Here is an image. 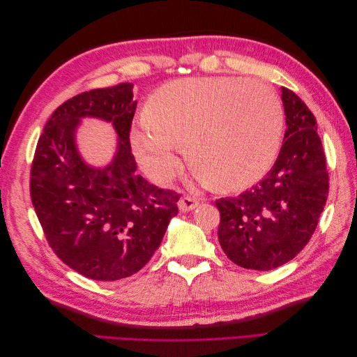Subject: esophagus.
<instances>
[{
  "label": "esophagus",
  "instance_id": "obj_1",
  "mask_svg": "<svg viewBox=\"0 0 357 357\" xmlns=\"http://www.w3.org/2000/svg\"><path fill=\"white\" fill-rule=\"evenodd\" d=\"M199 205V199L193 198L190 195H185L180 201H178V208L181 211H190L193 208H197Z\"/></svg>",
  "mask_w": 357,
  "mask_h": 357
}]
</instances>
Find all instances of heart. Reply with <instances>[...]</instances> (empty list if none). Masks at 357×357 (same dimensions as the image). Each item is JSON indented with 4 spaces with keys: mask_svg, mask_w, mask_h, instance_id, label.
Instances as JSON below:
<instances>
[{
    "mask_svg": "<svg viewBox=\"0 0 357 357\" xmlns=\"http://www.w3.org/2000/svg\"><path fill=\"white\" fill-rule=\"evenodd\" d=\"M283 109L269 86L236 77L169 82L150 96L131 131L139 165L158 183L176 174L180 149L214 189H243L273 167Z\"/></svg>",
    "mask_w": 357,
    "mask_h": 357,
    "instance_id": "obj_1",
    "label": "heart"
}]
</instances>
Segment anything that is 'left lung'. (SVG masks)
<instances>
[{"label":"left lung","mask_w":357,"mask_h":357,"mask_svg":"<svg viewBox=\"0 0 357 357\" xmlns=\"http://www.w3.org/2000/svg\"><path fill=\"white\" fill-rule=\"evenodd\" d=\"M282 100L287 129L274 167L241 195L215 201L223 252L238 266L257 271L284 265L307 245L329 192L314 114L287 88Z\"/></svg>","instance_id":"1"}]
</instances>
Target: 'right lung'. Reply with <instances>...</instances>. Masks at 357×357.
<instances>
[{"label":"right lung","instance_id":"1","mask_svg":"<svg viewBox=\"0 0 357 357\" xmlns=\"http://www.w3.org/2000/svg\"><path fill=\"white\" fill-rule=\"evenodd\" d=\"M135 109L132 83L73 96L50 116L31 165V201L52 250L98 282L138 273L178 213L180 193L135 172L129 142ZM84 115L113 121L119 135L118 153L102 170L86 166L75 149V128Z\"/></svg>","mask_w":357,"mask_h":357}]
</instances>
